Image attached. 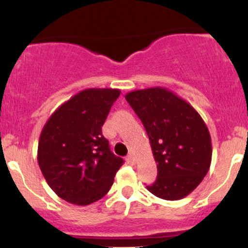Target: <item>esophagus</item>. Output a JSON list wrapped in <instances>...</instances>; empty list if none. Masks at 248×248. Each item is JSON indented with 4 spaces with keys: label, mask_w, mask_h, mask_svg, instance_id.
Listing matches in <instances>:
<instances>
[{
    "label": "esophagus",
    "mask_w": 248,
    "mask_h": 248,
    "mask_svg": "<svg viewBox=\"0 0 248 248\" xmlns=\"http://www.w3.org/2000/svg\"><path fill=\"white\" fill-rule=\"evenodd\" d=\"M126 161H127L128 164H134V163H135V158H134V155H133L132 153L128 154V156L126 157Z\"/></svg>",
    "instance_id": "esophagus-1"
}]
</instances>
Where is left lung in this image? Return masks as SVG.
<instances>
[{
	"instance_id": "1",
	"label": "left lung",
	"mask_w": 248,
	"mask_h": 248,
	"mask_svg": "<svg viewBox=\"0 0 248 248\" xmlns=\"http://www.w3.org/2000/svg\"><path fill=\"white\" fill-rule=\"evenodd\" d=\"M126 100L143 124L157 178L147 186L153 195L167 201L184 198L209 171L211 136L197 110L163 87L133 91Z\"/></svg>"
}]
</instances>
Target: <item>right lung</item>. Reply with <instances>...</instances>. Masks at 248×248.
<instances>
[{"instance_id": "right-lung-1", "label": "right lung", "mask_w": 248, "mask_h": 248, "mask_svg": "<svg viewBox=\"0 0 248 248\" xmlns=\"http://www.w3.org/2000/svg\"><path fill=\"white\" fill-rule=\"evenodd\" d=\"M120 90L87 88L57 108L38 142L43 176L58 197L88 205L109 191L124 160L110 152L101 127Z\"/></svg>"}]
</instances>
